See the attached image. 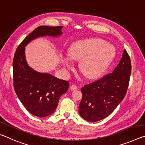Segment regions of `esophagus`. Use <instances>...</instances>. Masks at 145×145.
<instances>
[{
    "label": "esophagus",
    "instance_id": "34e87169",
    "mask_svg": "<svg viewBox=\"0 0 145 145\" xmlns=\"http://www.w3.org/2000/svg\"><path fill=\"white\" fill-rule=\"evenodd\" d=\"M70 89L72 90V91H75V90H76V89H77V86L75 85V84H72V85H71V86H70Z\"/></svg>",
    "mask_w": 145,
    "mask_h": 145
}]
</instances>
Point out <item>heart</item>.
Returning a JSON list of instances; mask_svg holds the SVG:
<instances>
[{"mask_svg": "<svg viewBox=\"0 0 145 145\" xmlns=\"http://www.w3.org/2000/svg\"><path fill=\"white\" fill-rule=\"evenodd\" d=\"M68 56L72 61L81 60L80 72L86 78H93L106 70L114 57L115 48L102 39H87L73 43L68 50ZM63 61L68 68L71 67L66 59Z\"/></svg>", "mask_w": 145, "mask_h": 145, "instance_id": "obj_1", "label": "heart"}]
</instances>
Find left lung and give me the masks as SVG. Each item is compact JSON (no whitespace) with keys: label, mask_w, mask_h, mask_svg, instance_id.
<instances>
[{"label":"left lung","mask_w":145,"mask_h":145,"mask_svg":"<svg viewBox=\"0 0 145 145\" xmlns=\"http://www.w3.org/2000/svg\"><path fill=\"white\" fill-rule=\"evenodd\" d=\"M113 72L81 88L79 113L84 120L96 122L111 114L125 96L131 73V61L127 50Z\"/></svg>","instance_id":"8db88e82"}]
</instances>
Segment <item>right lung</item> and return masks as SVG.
<instances>
[{"label": "right lung", "mask_w": 145, "mask_h": 145, "mask_svg": "<svg viewBox=\"0 0 145 145\" xmlns=\"http://www.w3.org/2000/svg\"><path fill=\"white\" fill-rule=\"evenodd\" d=\"M62 28L63 26L38 27L22 41L14 53V91L25 109L36 116L45 117L54 112L60 97L67 91L69 82L48 73L36 72L29 67L25 57V46L40 36L56 37L62 34Z\"/></svg>", "instance_id": "add662e5"}]
</instances>
